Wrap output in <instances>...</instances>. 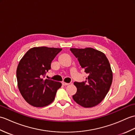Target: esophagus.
<instances>
[{
    "mask_svg": "<svg viewBox=\"0 0 135 135\" xmlns=\"http://www.w3.org/2000/svg\"><path fill=\"white\" fill-rule=\"evenodd\" d=\"M62 84L63 86H67V85H68L70 84H68V83H65V82H62Z\"/></svg>",
    "mask_w": 135,
    "mask_h": 135,
    "instance_id": "obj_1",
    "label": "esophagus"
}]
</instances>
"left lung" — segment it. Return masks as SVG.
Returning a JSON list of instances; mask_svg holds the SVG:
<instances>
[{"mask_svg":"<svg viewBox=\"0 0 135 135\" xmlns=\"http://www.w3.org/2000/svg\"><path fill=\"white\" fill-rule=\"evenodd\" d=\"M70 50L88 74L85 82L74 83L77 91L73 98L84 107L96 106L104 99L113 81V72L108 60L102 51L91 47L71 48Z\"/></svg>","mask_w":135,"mask_h":135,"instance_id":"1","label":"left lung"}]
</instances>
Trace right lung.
<instances>
[{
    "mask_svg": "<svg viewBox=\"0 0 135 135\" xmlns=\"http://www.w3.org/2000/svg\"><path fill=\"white\" fill-rule=\"evenodd\" d=\"M62 49L35 47L20 60L17 68V84L22 96L28 104L36 107L46 106L53 102L61 83L44 79L51 68V63Z\"/></svg>",
    "mask_w": 135,
    "mask_h": 135,
    "instance_id": "1",
    "label": "right lung"
}]
</instances>
